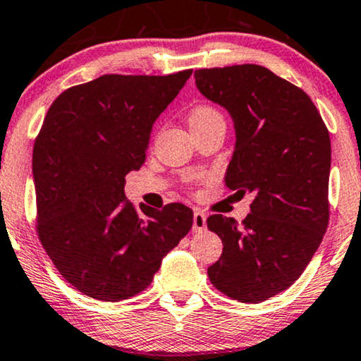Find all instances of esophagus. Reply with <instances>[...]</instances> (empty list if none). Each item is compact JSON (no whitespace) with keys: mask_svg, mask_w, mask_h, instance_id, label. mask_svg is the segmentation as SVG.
<instances>
[{"mask_svg":"<svg viewBox=\"0 0 361 361\" xmlns=\"http://www.w3.org/2000/svg\"><path fill=\"white\" fill-rule=\"evenodd\" d=\"M205 227H207V217H205V214L200 212V210H195L192 228H194V232H202L205 231Z\"/></svg>","mask_w":361,"mask_h":361,"instance_id":"obj_1","label":"esophagus"}]
</instances>
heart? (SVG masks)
<instances>
[{
    "label": "heart",
    "mask_w": 361,
    "mask_h": 361,
    "mask_svg": "<svg viewBox=\"0 0 361 361\" xmlns=\"http://www.w3.org/2000/svg\"><path fill=\"white\" fill-rule=\"evenodd\" d=\"M214 118H221V114H219V112L215 111L212 106L199 104V106H195L194 109L190 111V114H189V126H190V129L199 128V126L209 123V121L214 119Z\"/></svg>",
    "instance_id": "obj_1"
}]
</instances>
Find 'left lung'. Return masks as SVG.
Wrapping results in <instances>:
<instances>
[{"label": "left lung", "mask_w": 361, "mask_h": 361, "mask_svg": "<svg viewBox=\"0 0 361 361\" xmlns=\"http://www.w3.org/2000/svg\"><path fill=\"white\" fill-rule=\"evenodd\" d=\"M194 76L235 123L226 185L255 194L242 224L221 214L207 219L224 243L209 279L233 300L260 303L300 277L329 227V129L303 89L259 64L204 68Z\"/></svg>", "instance_id": "obj_1"}]
</instances>
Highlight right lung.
<instances>
[{
	"mask_svg": "<svg viewBox=\"0 0 361 361\" xmlns=\"http://www.w3.org/2000/svg\"><path fill=\"white\" fill-rule=\"evenodd\" d=\"M190 74H104L48 109L32 149L36 232L58 272L87 297L121 302L146 290L190 231L184 204L137 210L124 195L152 124Z\"/></svg>",
	"mask_w": 361,
	"mask_h": 361,
	"instance_id": "obj_1",
	"label": "right lung"
}]
</instances>
